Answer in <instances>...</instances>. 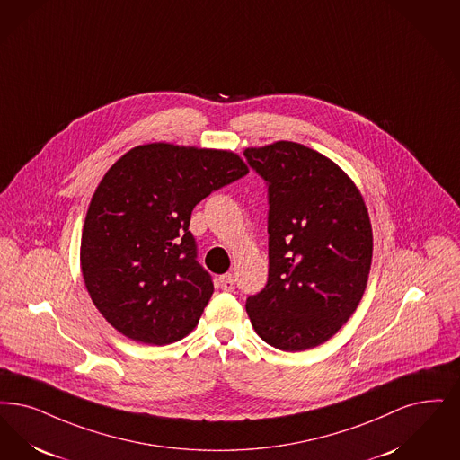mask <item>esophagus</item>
<instances>
[{
    "label": "esophagus",
    "instance_id": "1",
    "mask_svg": "<svg viewBox=\"0 0 460 460\" xmlns=\"http://www.w3.org/2000/svg\"><path fill=\"white\" fill-rule=\"evenodd\" d=\"M219 286H221L222 291H233L234 289V279L231 274H226V276L219 277Z\"/></svg>",
    "mask_w": 460,
    "mask_h": 460
}]
</instances>
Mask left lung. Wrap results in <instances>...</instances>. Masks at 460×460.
<instances>
[{"label":"left lung","mask_w":460,"mask_h":460,"mask_svg":"<svg viewBox=\"0 0 460 460\" xmlns=\"http://www.w3.org/2000/svg\"><path fill=\"white\" fill-rule=\"evenodd\" d=\"M244 157L269 197V279L246 312L267 344L312 349L349 320L367 289V205L339 165L301 144L246 148Z\"/></svg>","instance_id":"1"}]
</instances>
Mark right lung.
<instances>
[{"label":"right lung","mask_w":460,"mask_h":460,"mask_svg":"<svg viewBox=\"0 0 460 460\" xmlns=\"http://www.w3.org/2000/svg\"><path fill=\"white\" fill-rule=\"evenodd\" d=\"M248 174L227 150L148 144L131 148L97 186L80 265L93 305L131 341L165 346L193 331L214 293L197 260V203Z\"/></svg>","instance_id":"right-lung-1"}]
</instances>
